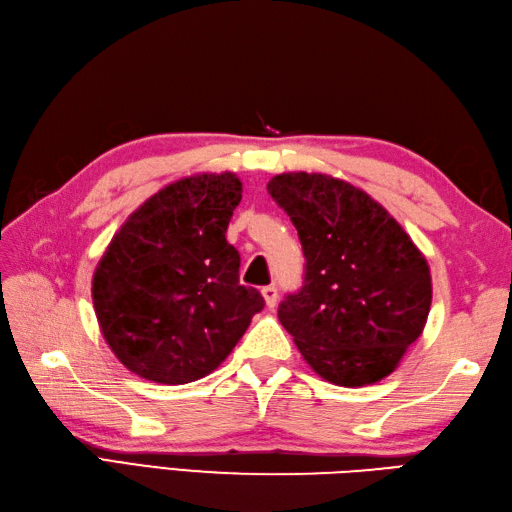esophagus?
I'll use <instances>...</instances> for the list:
<instances>
[{
  "label": "esophagus",
  "instance_id": "34e87169",
  "mask_svg": "<svg viewBox=\"0 0 512 512\" xmlns=\"http://www.w3.org/2000/svg\"><path fill=\"white\" fill-rule=\"evenodd\" d=\"M262 297H264V302H266V308L273 310V308L277 306V299H279V295H277V288H275V286H266V288H262Z\"/></svg>",
  "mask_w": 512,
  "mask_h": 512
}]
</instances>
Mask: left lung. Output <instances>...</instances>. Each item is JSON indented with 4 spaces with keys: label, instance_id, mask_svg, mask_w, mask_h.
Returning a JSON list of instances; mask_svg holds the SVG:
<instances>
[{
    "label": "left lung",
    "instance_id": "obj_1",
    "mask_svg": "<svg viewBox=\"0 0 512 512\" xmlns=\"http://www.w3.org/2000/svg\"><path fill=\"white\" fill-rule=\"evenodd\" d=\"M268 193L295 224L304 286L279 322L326 382H382L424 333L433 282L422 250L366 190L324 173H282Z\"/></svg>",
    "mask_w": 512,
    "mask_h": 512
}]
</instances>
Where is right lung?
Listing matches in <instances>:
<instances>
[{
  "instance_id": "right-lung-1",
  "label": "right lung",
  "mask_w": 512,
  "mask_h": 512,
  "mask_svg": "<svg viewBox=\"0 0 512 512\" xmlns=\"http://www.w3.org/2000/svg\"><path fill=\"white\" fill-rule=\"evenodd\" d=\"M242 202L235 173H197L157 190L128 215L93 275L108 348L155 384L197 382L233 353L264 299L239 284L226 242Z\"/></svg>"
}]
</instances>
